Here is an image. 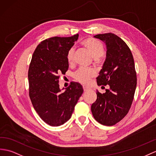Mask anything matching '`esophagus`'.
I'll use <instances>...</instances> for the list:
<instances>
[{
	"label": "esophagus",
	"mask_w": 156,
	"mask_h": 156,
	"mask_svg": "<svg viewBox=\"0 0 156 156\" xmlns=\"http://www.w3.org/2000/svg\"><path fill=\"white\" fill-rule=\"evenodd\" d=\"M83 90H84V91H87V90H89L90 89L89 87L85 86V85H83Z\"/></svg>",
	"instance_id": "34e87169"
}]
</instances>
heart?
Listing matches in <instances>:
<instances>
[{"label":"heart","mask_w":156,"mask_h":156,"mask_svg":"<svg viewBox=\"0 0 156 156\" xmlns=\"http://www.w3.org/2000/svg\"><path fill=\"white\" fill-rule=\"evenodd\" d=\"M81 44L84 46L87 50L89 51L90 55L94 59H98L104 54V46L101 41L93 38L88 37L81 41ZM74 49L73 48L69 49L67 54V61L69 63H73V62ZM95 72L91 69H86V68H80L75 72L73 75L74 78L76 80L79 81L83 84H86L89 82V79L94 77Z\"/></svg>","instance_id":"obj_1"}]
</instances>
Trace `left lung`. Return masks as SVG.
Returning <instances> with one entry per match:
<instances>
[{
	"label": "left lung",
	"mask_w": 156,
	"mask_h": 156,
	"mask_svg": "<svg viewBox=\"0 0 156 156\" xmlns=\"http://www.w3.org/2000/svg\"><path fill=\"white\" fill-rule=\"evenodd\" d=\"M107 45V58L99 75L98 85H107L109 89L101 94L91 105V112L98 122L113 126L122 120L130 110L137 84L133 55L128 45L112 33L94 36Z\"/></svg>",
	"instance_id": "1"
}]
</instances>
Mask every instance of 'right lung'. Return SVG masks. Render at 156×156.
Instances as JSON below:
<instances>
[{
	"label": "right lung",
	"instance_id": "right-lung-1",
	"mask_svg": "<svg viewBox=\"0 0 156 156\" xmlns=\"http://www.w3.org/2000/svg\"><path fill=\"white\" fill-rule=\"evenodd\" d=\"M52 37L41 41L34 51L28 69L29 96L40 117L51 126H58L69 120L79 97L82 86L72 82L61 92L59 79L69 67L67 54L78 39Z\"/></svg>",
	"mask_w": 156,
	"mask_h": 156
}]
</instances>
